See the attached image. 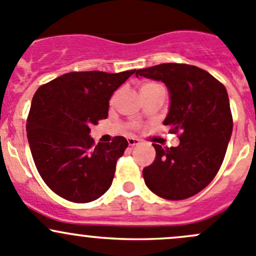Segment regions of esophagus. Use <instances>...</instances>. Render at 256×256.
Masks as SVG:
<instances>
[{"label":"esophagus","instance_id":"obj_1","mask_svg":"<svg viewBox=\"0 0 256 256\" xmlns=\"http://www.w3.org/2000/svg\"><path fill=\"white\" fill-rule=\"evenodd\" d=\"M128 144H130V146H136V144H140V140H138V138H128Z\"/></svg>","mask_w":256,"mask_h":256}]
</instances>
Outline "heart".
<instances>
[{"label": "heart", "mask_w": 256, "mask_h": 256, "mask_svg": "<svg viewBox=\"0 0 256 256\" xmlns=\"http://www.w3.org/2000/svg\"><path fill=\"white\" fill-rule=\"evenodd\" d=\"M158 89H164V88H162L160 84H157V82H144V84L141 85L140 92H141V94H146V92H154V90H158Z\"/></svg>", "instance_id": "heart-1"}]
</instances>
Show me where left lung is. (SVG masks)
<instances>
[{
    "mask_svg": "<svg viewBox=\"0 0 256 256\" xmlns=\"http://www.w3.org/2000/svg\"><path fill=\"white\" fill-rule=\"evenodd\" d=\"M162 82L170 92L164 125L180 132V144H154L156 158L142 174L158 197L180 200L197 194L216 177L233 131L226 89L208 72L188 64L166 63L138 69L136 76Z\"/></svg>",
    "mask_w": 256,
    "mask_h": 256,
    "instance_id": "obj_1",
    "label": "left lung"
}]
</instances>
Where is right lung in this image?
Here are the masks:
<instances>
[{"instance_id": "obj_1", "label": "right lung", "mask_w": 256, "mask_h": 256, "mask_svg": "<svg viewBox=\"0 0 256 256\" xmlns=\"http://www.w3.org/2000/svg\"><path fill=\"white\" fill-rule=\"evenodd\" d=\"M135 73L73 72L36 92L27 120V138L36 167L46 184L62 198L88 203L110 188L116 161L128 141L94 146L90 126L108 118L114 92Z\"/></svg>"}]
</instances>
